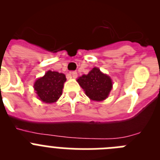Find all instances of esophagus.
<instances>
[{
	"label": "esophagus",
	"instance_id": "34e87169",
	"mask_svg": "<svg viewBox=\"0 0 160 160\" xmlns=\"http://www.w3.org/2000/svg\"><path fill=\"white\" fill-rule=\"evenodd\" d=\"M71 74H72V77H73V78H76L78 77V73L76 71H72Z\"/></svg>",
	"mask_w": 160,
	"mask_h": 160
}]
</instances>
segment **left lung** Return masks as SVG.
Masks as SVG:
<instances>
[{
	"mask_svg": "<svg viewBox=\"0 0 160 160\" xmlns=\"http://www.w3.org/2000/svg\"><path fill=\"white\" fill-rule=\"evenodd\" d=\"M90 99L102 101L108 97L112 88V81L98 68H93L88 74L81 76L77 80Z\"/></svg>",
	"mask_w": 160,
	"mask_h": 160,
	"instance_id": "8db88e82",
	"label": "left lung"
}]
</instances>
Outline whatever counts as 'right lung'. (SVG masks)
I'll return each instance as SVG.
<instances>
[{"mask_svg":"<svg viewBox=\"0 0 160 160\" xmlns=\"http://www.w3.org/2000/svg\"><path fill=\"white\" fill-rule=\"evenodd\" d=\"M66 81L64 73L49 70L43 77L35 82L33 87L39 99L44 102L52 103L61 97Z\"/></svg>","mask_w":160,"mask_h":160,"instance_id":"obj_1","label":"right lung"}]
</instances>
